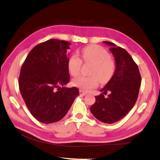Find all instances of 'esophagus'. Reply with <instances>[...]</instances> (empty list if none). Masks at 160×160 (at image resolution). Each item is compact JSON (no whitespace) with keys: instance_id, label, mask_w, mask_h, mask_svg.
I'll return each instance as SVG.
<instances>
[{"instance_id":"esophagus-1","label":"esophagus","mask_w":160,"mask_h":160,"mask_svg":"<svg viewBox=\"0 0 160 160\" xmlns=\"http://www.w3.org/2000/svg\"><path fill=\"white\" fill-rule=\"evenodd\" d=\"M79 92H80V94L81 95V96H86V95L87 94V92H85V91H84L82 90H80Z\"/></svg>"}]
</instances>
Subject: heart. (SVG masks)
Wrapping results in <instances>:
<instances>
[{
  "mask_svg": "<svg viewBox=\"0 0 160 160\" xmlns=\"http://www.w3.org/2000/svg\"><path fill=\"white\" fill-rule=\"evenodd\" d=\"M82 58L85 62L93 64L91 76H78L73 80V84L79 89L88 91L96 87L98 82L107 83L113 76L115 64L110 58L108 53L98 45H89L82 50ZM82 60L76 54H72L67 62V68L72 76H76L80 73Z\"/></svg>",
  "mask_w": 160,
  "mask_h": 160,
  "instance_id": "heart-1",
  "label": "heart"
}]
</instances>
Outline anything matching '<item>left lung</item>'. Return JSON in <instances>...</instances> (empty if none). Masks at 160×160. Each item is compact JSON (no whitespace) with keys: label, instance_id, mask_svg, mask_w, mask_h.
Returning a JSON list of instances; mask_svg holds the SVG:
<instances>
[{"label":"left lung","instance_id":"8db88e82","mask_svg":"<svg viewBox=\"0 0 160 160\" xmlns=\"http://www.w3.org/2000/svg\"><path fill=\"white\" fill-rule=\"evenodd\" d=\"M110 47L115 63L113 76L100 91L110 94L104 98L96 96V102L90 108L93 116L102 122L113 124L127 115L138 99L141 84L138 67L127 51L115 44L103 41Z\"/></svg>","mask_w":160,"mask_h":160}]
</instances>
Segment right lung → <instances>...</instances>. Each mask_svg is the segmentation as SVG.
Here are the masks:
<instances>
[{"label":"right lung","instance_id":"1","mask_svg":"<svg viewBox=\"0 0 160 160\" xmlns=\"http://www.w3.org/2000/svg\"><path fill=\"white\" fill-rule=\"evenodd\" d=\"M70 45L57 39L40 43L29 52L22 66L20 93L33 116L42 123L62 119L79 96L76 87H64L70 79L67 54Z\"/></svg>","mask_w":160,"mask_h":160}]
</instances>
